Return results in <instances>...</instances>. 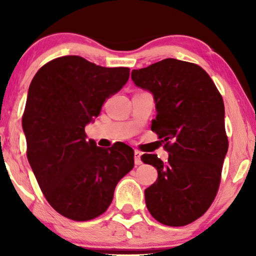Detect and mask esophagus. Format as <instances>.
<instances>
[{"instance_id":"esophagus-1","label":"esophagus","mask_w":256,"mask_h":256,"mask_svg":"<svg viewBox=\"0 0 256 256\" xmlns=\"http://www.w3.org/2000/svg\"><path fill=\"white\" fill-rule=\"evenodd\" d=\"M141 156H142V154L138 150H135V152H134V160H135L136 166H140V164H142Z\"/></svg>"}]
</instances>
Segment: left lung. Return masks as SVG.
Listing matches in <instances>:
<instances>
[{"label":"left lung","mask_w":256,"mask_h":256,"mask_svg":"<svg viewBox=\"0 0 256 256\" xmlns=\"http://www.w3.org/2000/svg\"><path fill=\"white\" fill-rule=\"evenodd\" d=\"M132 79L152 94V130L169 152L166 163L141 157L158 174L144 191L146 208L163 225H188L208 211L220 184L228 149L222 98L200 66L174 58L132 70Z\"/></svg>","instance_id":"1"}]
</instances>
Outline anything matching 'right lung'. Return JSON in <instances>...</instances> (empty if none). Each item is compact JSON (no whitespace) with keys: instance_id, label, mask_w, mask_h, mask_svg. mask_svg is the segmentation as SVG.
Segmentation results:
<instances>
[{"instance_id":"right-lung-1","label":"right lung","mask_w":256,"mask_h":256,"mask_svg":"<svg viewBox=\"0 0 256 256\" xmlns=\"http://www.w3.org/2000/svg\"><path fill=\"white\" fill-rule=\"evenodd\" d=\"M128 79V68L65 56L40 68L30 84L22 118L28 160L48 204L66 218L86 222L102 214L134 166L129 146L100 148L85 134L104 100Z\"/></svg>"}]
</instances>
